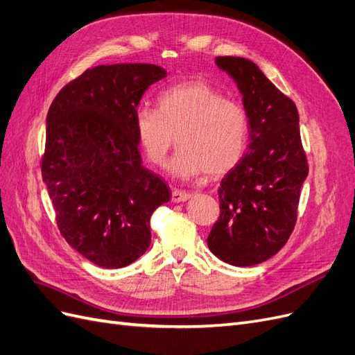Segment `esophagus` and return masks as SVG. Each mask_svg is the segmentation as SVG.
<instances>
[{
	"label": "esophagus",
	"mask_w": 355,
	"mask_h": 355,
	"mask_svg": "<svg viewBox=\"0 0 355 355\" xmlns=\"http://www.w3.org/2000/svg\"><path fill=\"white\" fill-rule=\"evenodd\" d=\"M189 198H191V194L187 191L173 189V192H171V201H173V202H184Z\"/></svg>",
	"instance_id": "1"
}]
</instances>
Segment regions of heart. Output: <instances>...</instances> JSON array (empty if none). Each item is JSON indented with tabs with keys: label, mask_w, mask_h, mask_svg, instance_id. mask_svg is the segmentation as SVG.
Here are the masks:
<instances>
[{
	"label": "heart",
	"mask_w": 355,
	"mask_h": 355,
	"mask_svg": "<svg viewBox=\"0 0 355 355\" xmlns=\"http://www.w3.org/2000/svg\"><path fill=\"white\" fill-rule=\"evenodd\" d=\"M158 108H139L135 132L146 158L161 166L175 135L180 148L168 171L180 179L228 173L244 153L247 116L239 103L204 81H187L158 94Z\"/></svg>",
	"instance_id": "b5f03b06"
}]
</instances>
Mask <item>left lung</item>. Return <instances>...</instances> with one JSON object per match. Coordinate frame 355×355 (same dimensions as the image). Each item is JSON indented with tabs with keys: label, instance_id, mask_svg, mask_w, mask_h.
I'll return each mask as SVG.
<instances>
[{
	"label": "left lung",
	"instance_id": "1",
	"mask_svg": "<svg viewBox=\"0 0 355 355\" xmlns=\"http://www.w3.org/2000/svg\"><path fill=\"white\" fill-rule=\"evenodd\" d=\"M243 96L249 145L218 191L220 216L207 237L214 256L234 266L272 257L293 231L300 188L308 176L295 103L252 60L214 59Z\"/></svg>",
	"mask_w": 355,
	"mask_h": 355
}]
</instances>
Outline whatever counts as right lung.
<instances>
[{
  "mask_svg": "<svg viewBox=\"0 0 355 355\" xmlns=\"http://www.w3.org/2000/svg\"><path fill=\"white\" fill-rule=\"evenodd\" d=\"M167 77L151 63L99 65L63 87L47 114L42 180L58 227L94 265L123 268L151 244L149 219L170 188L142 166L136 106Z\"/></svg>",
  "mask_w": 355,
  "mask_h": 355,
  "instance_id": "right-lung-1",
  "label": "right lung"
}]
</instances>
